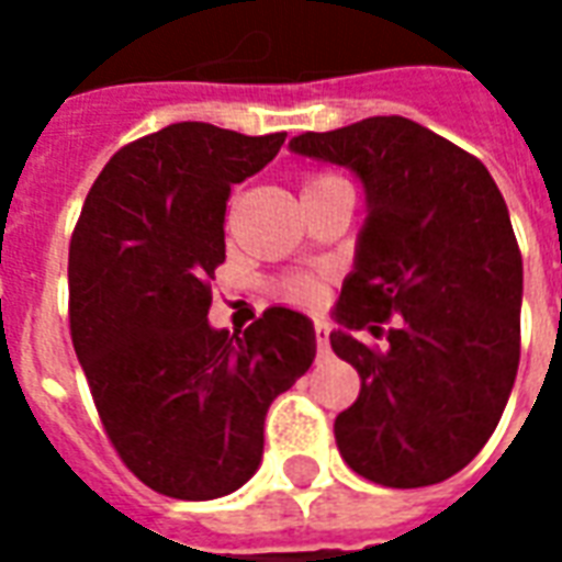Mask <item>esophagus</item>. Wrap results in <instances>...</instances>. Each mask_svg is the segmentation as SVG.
Segmentation results:
<instances>
[{"label":"esophagus","instance_id":"obj_1","mask_svg":"<svg viewBox=\"0 0 562 562\" xmlns=\"http://www.w3.org/2000/svg\"><path fill=\"white\" fill-rule=\"evenodd\" d=\"M316 342H318V352H322V355L330 352V328H328V322H316Z\"/></svg>","mask_w":562,"mask_h":562}]
</instances>
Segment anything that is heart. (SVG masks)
I'll return each instance as SVG.
<instances>
[{"instance_id": "heart-1", "label": "heart", "mask_w": 562, "mask_h": 562, "mask_svg": "<svg viewBox=\"0 0 562 562\" xmlns=\"http://www.w3.org/2000/svg\"><path fill=\"white\" fill-rule=\"evenodd\" d=\"M322 180H330V177H313V180H306V186L322 183ZM285 294H289V301H294V304L313 306L322 301L325 289H322V282L316 277H294V280L285 282Z\"/></svg>"}]
</instances>
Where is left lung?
Segmentation results:
<instances>
[{"label": "left lung", "instance_id": "left-lung-1", "mask_svg": "<svg viewBox=\"0 0 562 562\" xmlns=\"http://www.w3.org/2000/svg\"><path fill=\"white\" fill-rule=\"evenodd\" d=\"M289 147L349 168L367 192L330 334L361 376L334 422L342 460L385 487L446 482L491 439L518 376L524 265L506 201L482 161L406 116L306 132ZM355 329L385 336L386 349Z\"/></svg>", "mask_w": 562, "mask_h": 562}]
</instances>
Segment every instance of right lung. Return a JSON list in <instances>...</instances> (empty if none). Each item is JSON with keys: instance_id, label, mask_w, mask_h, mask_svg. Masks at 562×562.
<instances>
[{"instance_id": "right-lung-1", "label": "right lung", "mask_w": 562, "mask_h": 562, "mask_svg": "<svg viewBox=\"0 0 562 562\" xmlns=\"http://www.w3.org/2000/svg\"><path fill=\"white\" fill-rule=\"evenodd\" d=\"M282 140L210 123L132 140L104 165L71 234V342L104 434L140 482L173 499L249 482L270 403L316 358L313 322L285 306L244 337L207 322L225 201Z\"/></svg>"}]
</instances>
